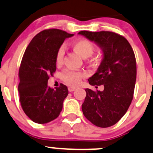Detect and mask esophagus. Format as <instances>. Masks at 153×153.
Here are the masks:
<instances>
[{
  "mask_svg": "<svg viewBox=\"0 0 153 153\" xmlns=\"http://www.w3.org/2000/svg\"><path fill=\"white\" fill-rule=\"evenodd\" d=\"M75 90H76V88H74V87H69L68 88V91H70V92H73V91H74Z\"/></svg>",
  "mask_w": 153,
  "mask_h": 153,
  "instance_id": "obj_1",
  "label": "esophagus"
}]
</instances>
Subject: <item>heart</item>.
I'll list each match as a JSON object with an SVG mask.
<instances>
[{
  "label": "heart",
  "instance_id": "1",
  "mask_svg": "<svg viewBox=\"0 0 153 153\" xmlns=\"http://www.w3.org/2000/svg\"><path fill=\"white\" fill-rule=\"evenodd\" d=\"M71 47L74 51L78 53L82 58H86L93 53L94 49V45L90 40L87 39H78L72 42ZM64 51L62 48H59L57 51L56 55V64L59 65L62 63V58H63ZM99 61L98 57H91L90 59V62L92 64L97 63ZM86 74L82 72L72 71L66 70L62 73V80L68 85L72 86H76L81 82L82 79L84 78Z\"/></svg>",
  "mask_w": 153,
  "mask_h": 153
}]
</instances>
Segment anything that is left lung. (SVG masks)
I'll use <instances>...</instances> for the list:
<instances>
[{"mask_svg":"<svg viewBox=\"0 0 153 153\" xmlns=\"http://www.w3.org/2000/svg\"><path fill=\"white\" fill-rule=\"evenodd\" d=\"M79 34L94 42L102 51L97 73L88 79L91 85H104L102 91L86 88L82 110L94 125L108 127L117 123L128 110L133 98L136 62L127 39L111 31H81Z\"/></svg>","mask_w":153,"mask_h":153,"instance_id":"obj_1","label":"left lung"}]
</instances>
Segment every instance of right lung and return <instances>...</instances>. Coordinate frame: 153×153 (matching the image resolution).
<instances>
[{
    "label": "right lung",
    "instance_id": "obj_1",
    "mask_svg": "<svg viewBox=\"0 0 153 153\" xmlns=\"http://www.w3.org/2000/svg\"><path fill=\"white\" fill-rule=\"evenodd\" d=\"M74 36L57 29L40 31L26 48L19 69L18 85L22 108L31 120L45 124L59 116L68 94L61 84L53 89L48 86L49 76L56 71V55L64 40Z\"/></svg>",
    "mask_w": 153,
    "mask_h": 153
}]
</instances>
